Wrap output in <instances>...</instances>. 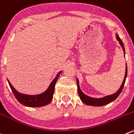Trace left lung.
Wrapping results in <instances>:
<instances>
[{"label": "left lung", "mask_w": 134, "mask_h": 134, "mask_svg": "<svg viewBox=\"0 0 134 134\" xmlns=\"http://www.w3.org/2000/svg\"><path fill=\"white\" fill-rule=\"evenodd\" d=\"M116 38H117L118 41H119L120 42V45L122 47L123 51H124V53L125 54V49H124V44H123L122 41V40L120 39V37H119L118 35H116ZM127 67L126 69V74H125V77H124V81H123L122 84L120 86V89L119 90L118 92H116V93H114V94L111 95V96H106V97H102V98H93V97H90L88 96H86L85 94L82 92V91L80 90V88H79V80L78 79H76V82H77V87H78V92H79V96H80V99H81L82 102L83 103H84L85 104L88 105H92V106H96V107H99V106H103V105H105L109 104L111 102H112L113 101H114L115 99H116L117 98L118 96L120 95V93H121L122 90L123 88H124V84H125V81H126V79L127 76Z\"/></svg>", "instance_id": "1"}]
</instances>
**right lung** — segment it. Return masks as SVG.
Instances as JSON below:
<instances>
[{
    "instance_id": "1",
    "label": "right lung",
    "mask_w": 134,
    "mask_h": 134,
    "mask_svg": "<svg viewBox=\"0 0 134 134\" xmlns=\"http://www.w3.org/2000/svg\"><path fill=\"white\" fill-rule=\"evenodd\" d=\"M62 71L59 72V73L57 75L56 77L53 80L50 84V86L48 88L47 90L44 93L39 95H36V96H30V95H26L21 93L19 92H17L14 87L12 86L9 80H8V84L10 85V88L14 93V96L17 99L18 102L21 103L23 105L27 106V107H42L48 105L51 102L53 98V95L54 93V87L55 84L58 80V77L61 74Z\"/></svg>"
}]
</instances>
